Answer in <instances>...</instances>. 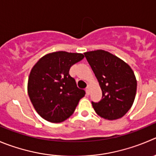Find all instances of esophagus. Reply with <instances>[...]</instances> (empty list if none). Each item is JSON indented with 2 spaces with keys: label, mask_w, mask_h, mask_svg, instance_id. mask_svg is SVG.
Returning <instances> with one entry per match:
<instances>
[{
  "label": "esophagus",
  "mask_w": 156,
  "mask_h": 156,
  "mask_svg": "<svg viewBox=\"0 0 156 156\" xmlns=\"http://www.w3.org/2000/svg\"><path fill=\"white\" fill-rule=\"evenodd\" d=\"M90 87H87V88H86V93H87V95L88 96V95H90Z\"/></svg>",
  "instance_id": "34e87169"
}]
</instances>
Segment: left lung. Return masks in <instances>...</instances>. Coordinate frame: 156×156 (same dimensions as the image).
I'll return each instance as SVG.
<instances>
[{
	"label": "left lung",
	"instance_id": "8db88e82",
	"mask_svg": "<svg viewBox=\"0 0 156 156\" xmlns=\"http://www.w3.org/2000/svg\"><path fill=\"white\" fill-rule=\"evenodd\" d=\"M101 87L103 96L92 102L95 112L109 120L123 116L132 107L137 82L133 69L126 63L103 50L84 53Z\"/></svg>",
	"mask_w": 156,
	"mask_h": 156
}]
</instances>
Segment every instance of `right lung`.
<instances>
[{"label": "right lung", "instance_id": "right-lung-1", "mask_svg": "<svg viewBox=\"0 0 156 156\" xmlns=\"http://www.w3.org/2000/svg\"><path fill=\"white\" fill-rule=\"evenodd\" d=\"M83 58L82 53L54 52L44 56L31 69L28 95L37 113L47 121L66 120L86 94L69 74L71 66Z\"/></svg>", "mask_w": 156, "mask_h": 156}]
</instances>
